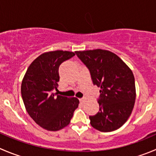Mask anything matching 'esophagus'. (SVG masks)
I'll return each mask as SVG.
<instances>
[{"mask_svg": "<svg viewBox=\"0 0 156 156\" xmlns=\"http://www.w3.org/2000/svg\"><path fill=\"white\" fill-rule=\"evenodd\" d=\"M86 101H87V99H86L85 98H81V99H80V102L82 103V104H84V102H86Z\"/></svg>", "mask_w": 156, "mask_h": 156, "instance_id": "34e87169", "label": "esophagus"}]
</instances>
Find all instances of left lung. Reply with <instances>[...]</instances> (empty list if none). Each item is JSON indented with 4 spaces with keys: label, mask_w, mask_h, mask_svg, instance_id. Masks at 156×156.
Returning <instances> with one entry per match:
<instances>
[{
    "label": "left lung",
    "mask_w": 156,
    "mask_h": 156,
    "mask_svg": "<svg viewBox=\"0 0 156 156\" xmlns=\"http://www.w3.org/2000/svg\"><path fill=\"white\" fill-rule=\"evenodd\" d=\"M75 53L88 68L94 84L101 87L99 112L89 116L90 125L101 132L119 129L128 120L135 104L136 93L132 70L109 50L97 49Z\"/></svg>",
    "instance_id": "8db88e82"
}]
</instances>
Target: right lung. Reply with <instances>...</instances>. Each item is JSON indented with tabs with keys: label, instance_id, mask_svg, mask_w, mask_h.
<instances>
[{
	"label": "right lung",
	"instance_id": "right-lung-1",
	"mask_svg": "<svg viewBox=\"0 0 156 156\" xmlns=\"http://www.w3.org/2000/svg\"><path fill=\"white\" fill-rule=\"evenodd\" d=\"M75 55L62 50L44 52L30 65L23 78L21 95L26 110L46 130L57 131L67 126L79 104L78 98L53 93L58 86V67Z\"/></svg>",
	"mask_w": 156,
	"mask_h": 156
}]
</instances>
